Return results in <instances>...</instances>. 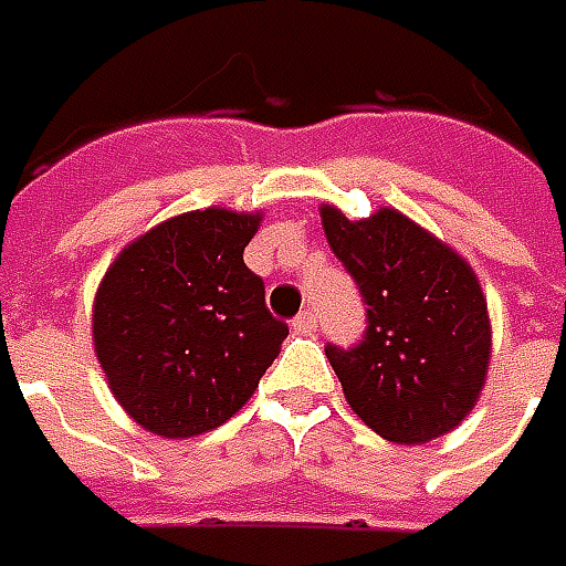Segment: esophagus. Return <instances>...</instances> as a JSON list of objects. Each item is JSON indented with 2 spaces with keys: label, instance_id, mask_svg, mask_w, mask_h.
Segmentation results:
<instances>
[{
  "label": "esophagus",
  "instance_id": "1",
  "mask_svg": "<svg viewBox=\"0 0 566 566\" xmlns=\"http://www.w3.org/2000/svg\"><path fill=\"white\" fill-rule=\"evenodd\" d=\"M292 328H295V332H314V328H316V316L311 314V311H302V314L292 319Z\"/></svg>",
  "mask_w": 566,
  "mask_h": 566
}]
</instances>
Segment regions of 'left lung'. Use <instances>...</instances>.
I'll return each instance as SVG.
<instances>
[{
	"label": "left lung",
	"mask_w": 566,
	"mask_h": 566,
	"mask_svg": "<svg viewBox=\"0 0 566 566\" xmlns=\"http://www.w3.org/2000/svg\"><path fill=\"white\" fill-rule=\"evenodd\" d=\"M332 252L368 304L366 340L326 347L344 399L380 439L423 444L475 408L491 366V314L472 264L392 207L347 219L319 207Z\"/></svg>",
	"instance_id": "obj_1"
}]
</instances>
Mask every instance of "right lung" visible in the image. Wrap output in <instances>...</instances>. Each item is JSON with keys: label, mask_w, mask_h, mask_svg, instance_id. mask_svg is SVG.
Wrapping results in <instances>:
<instances>
[{"label": "right lung", "mask_w": 566, "mask_h": 566, "mask_svg": "<svg viewBox=\"0 0 566 566\" xmlns=\"http://www.w3.org/2000/svg\"><path fill=\"white\" fill-rule=\"evenodd\" d=\"M262 212H179L124 247L94 295V354L124 411L161 439L222 427L250 402L290 326L243 264Z\"/></svg>", "instance_id": "obj_1"}]
</instances>
